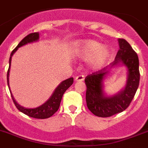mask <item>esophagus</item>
<instances>
[{
  "label": "esophagus",
  "mask_w": 148,
  "mask_h": 148,
  "mask_svg": "<svg viewBox=\"0 0 148 148\" xmlns=\"http://www.w3.org/2000/svg\"><path fill=\"white\" fill-rule=\"evenodd\" d=\"M84 80V76L83 75H78L76 77L75 81H83Z\"/></svg>",
  "instance_id": "1"
}]
</instances>
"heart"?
<instances>
[{
    "label": "heart",
    "instance_id": "obj_1",
    "mask_svg": "<svg viewBox=\"0 0 148 148\" xmlns=\"http://www.w3.org/2000/svg\"><path fill=\"white\" fill-rule=\"evenodd\" d=\"M75 52L83 60H88V64L93 69H101L112 60V53L107 47L95 40H84L75 45Z\"/></svg>",
    "mask_w": 148,
    "mask_h": 148
}]
</instances>
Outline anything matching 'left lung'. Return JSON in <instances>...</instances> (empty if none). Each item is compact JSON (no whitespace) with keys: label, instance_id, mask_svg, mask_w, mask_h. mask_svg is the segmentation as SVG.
I'll list each match as a JSON object with an SVG mask.
<instances>
[{"label":"left lung","instance_id":"left-lung-1","mask_svg":"<svg viewBox=\"0 0 148 148\" xmlns=\"http://www.w3.org/2000/svg\"><path fill=\"white\" fill-rule=\"evenodd\" d=\"M119 50L115 60L97 73L87 76L86 101L88 110L102 118L110 117L125 110L133 101L139 85V62L138 55L125 39L119 38ZM119 66L127 68V82L123 90L113 96L104 92L103 81L112 69Z\"/></svg>","mask_w":148,"mask_h":148}]
</instances>
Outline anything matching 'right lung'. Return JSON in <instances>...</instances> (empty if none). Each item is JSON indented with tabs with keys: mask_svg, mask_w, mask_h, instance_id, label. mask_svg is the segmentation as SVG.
Returning a JSON list of instances; mask_svg holds the SVG:
<instances>
[{
	"mask_svg": "<svg viewBox=\"0 0 148 148\" xmlns=\"http://www.w3.org/2000/svg\"><path fill=\"white\" fill-rule=\"evenodd\" d=\"M38 39H39V33H30V34L27 36L26 37H24L22 40L19 42L17 47H15V49L12 51L11 54H10V61H9V69L8 71H7V84H8L9 89H10V93H11V97L12 98V101H13L15 106L17 107V109L19 111L23 112L25 115H28V116L32 117V118H35V119H45L52 116L59 110L62 95H63V94L65 93V91L73 84V83H74V78L70 77L69 79L64 80V81L61 82L60 84L54 90V92H53L52 95L50 97V98L45 103H43L42 105L36 108H25L24 106H21L20 104H18L17 101H15V98H14L13 95H12L10 88V83H9V77H10V66H11L12 56L17 51V50L18 49L19 47H22V46L25 45L28 43H33V42H37V41H38Z\"/></svg>",
	"mask_w": 148,
	"mask_h": 148,
	"instance_id": "add662e5",
	"label": "right lung"
}]
</instances>
